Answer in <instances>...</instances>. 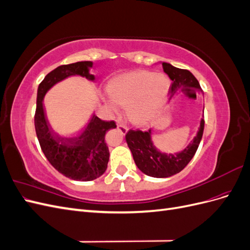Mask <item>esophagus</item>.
<instances>
[{
    "instance_id": "esophagus-1",
    "label": "esophagus",
    "mask_w": 250,
    "mask_h": 250,
    "mask_svg": "<svg viewBox=\"0 0 250 250\" xmlns=\"http://www.w3.org/2000/svg\"><path fill=\"white\" fill-rule=\"evenodd\" d=\"M118 129L121 131V133L125 134L128 131V127L124 124H118Z\"/></svg>"
}]
</instances>
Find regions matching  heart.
<instances>
[{
	"label": "heart",
	"instance_id": "b5f03b06",
	"mask_svg": "<svg viewBox=\"0 0 250 250\" xmlns=\"http://www.w3.org/2000/svg\"><path fill=\"white\" fill-rule=\"evenodd\" d=\"M169 87V80L163 74L134 71L120 75L109 82L106 102L115 112L126 106L131 122L145 125L162 111Z\"/></svg>",
	"mask_w": 250,
	"mask_h": 250
}]
</instances>
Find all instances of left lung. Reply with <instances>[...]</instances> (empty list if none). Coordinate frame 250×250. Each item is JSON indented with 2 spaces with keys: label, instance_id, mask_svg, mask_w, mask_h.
Listing matches in <instances>:
<instances>
[{
  "label": "left lung",
  "instance_id": "8db88e82",
  "mask_svg": "<svg viewBox=\"0 0 250 250\" xmlns=\"http://www.w3.org/2000/svg\"><path fill=\"white\" fill-rule=\"evenodd\" d=\"M164 72L172 80L169 93L171 97L181 87H194L200 89L198 80L188 70L178 69L170 63L163 62ZM204 129V120L201 119L197 135L188 146L178 153H163L158 151L151 141V129L148 131L128 130L125 135L127 145L129 147L135 165L145 173L152 177H170L185 169L186 166L195 155L198 149Z\"/></svg>",
  "mask_w": 250,
  "mask_h": 250
}]
</instances>
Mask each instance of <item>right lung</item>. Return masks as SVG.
<instances>
[{
    "mask_svg": "<svg viewBox=\"0 0 250 250\" xmlns=\"http://www.w3.org/2000/svg\"><path fill=\"white\" fill-rule=\"evenodd\" d=\"M92 62H78L63 64L50 72L37 89L34 125L37 139L47 160L58 172L74 180L89 181L100 177L107 168L109 160L105 133L116 128L115 121H103L93 116L79 134L63 137L52 129L43 110V96L55 83L69 76L80 75L94 80L88 73Z\"/></svg>",
    "mask_w": 250,
    "mask_h": 250,
    "instance_id": "right-lung-1",
    "label": "right lung"
}]
</instances>
